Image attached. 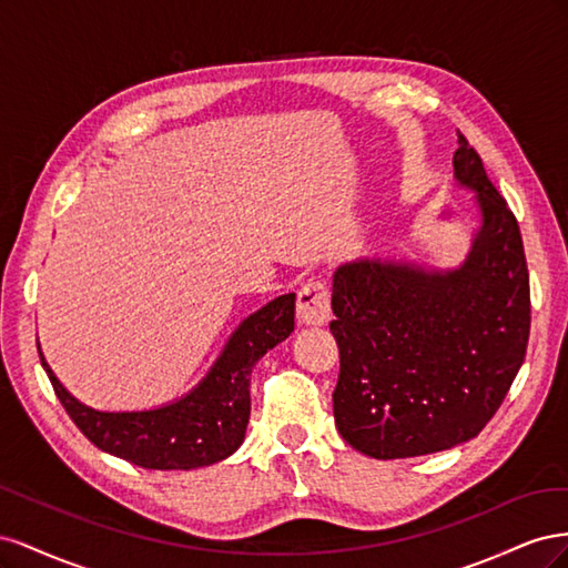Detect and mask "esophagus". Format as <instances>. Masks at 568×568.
Returning a JSON list of instances; mask_svg holds the SVG:
<instances>
[{"mask_svg":"<svg viewBox=\"0 0 568 568\" xmlns=\"http://www.w3.org/2000/svg\"><path fill=\"white\" fill-rule=\"evenodd\" d=\"M332 317L329 288L320 280H307L298 291V320L307 326L326 324Z\"/></svg>","mask_w":568,"mask_h":568,"instance_id":"esophagus-1","label":"esophagus"}]
</instances>
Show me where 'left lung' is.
I'll use <instances>...</instances> for the list:
<instances>
[{
	"label": "left lung",
	"instance_id": "1",
	"mask_svg": "<svg viewBox=\"0 0 568 568\" xmlns=\"http://www.w3.org/2000/svg\"><path fill=\"white\" fill-rule=\"evenodd\" d=\"M457 144L455 180L480 213L462 265L357 257L334 272V419L343 440L374 459L432 455L478 436L526 355L519 222L462 134Z\"/></svg>",
	"mask_w": 568,
	"mask_h": 568
}]
</instances>
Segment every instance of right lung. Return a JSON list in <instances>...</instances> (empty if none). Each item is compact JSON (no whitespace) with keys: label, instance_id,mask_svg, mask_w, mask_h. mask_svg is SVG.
I'll use <instances>...</instances> for the list:
<instances>
[{"label":"right lung","instance_id":"right-lung-1","mask_svg":"<svg viewBox=\"0 0 568 568\" xmlns=\"http://www.w3.org/2000/svg\"><path fill=\"white\" fill-rule=\"evenodd\" d=\"M296 294L270 301L232 332L211 372L182 398L153 409L106 412L80 403L40 351L57 398L99 450L144 469H199L227 459L244 443L251 415V372L294 332Z\"/></svg>","mask_w":568,"mask_h":568}]
</instances>
